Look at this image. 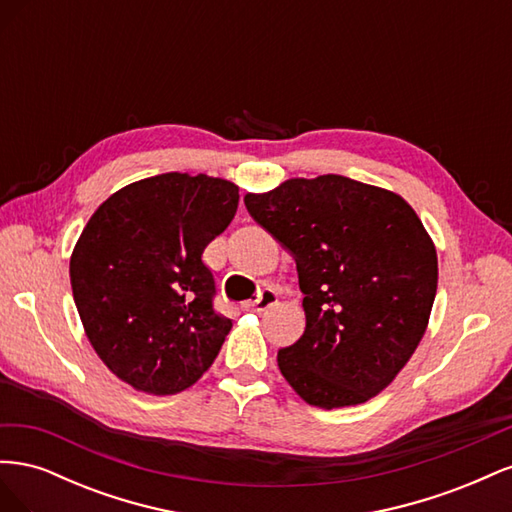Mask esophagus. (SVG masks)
<instances>
[{"label":"esophagus","mask_w":512,"mask_h":512,"mask_svg":"<svg viewBox=\"0 0 512 512\" xmlns=\"http://www.w3.org/2000/svg\"><path fill=\"white\" fill-rule=\"evenodd\" d=\"M273 305H277V292L273 288H265L258 292L256 301L245 305V309H250V312H265V309H269Z\"/></svg>","instance_id":"34e87169"}]
</instances>
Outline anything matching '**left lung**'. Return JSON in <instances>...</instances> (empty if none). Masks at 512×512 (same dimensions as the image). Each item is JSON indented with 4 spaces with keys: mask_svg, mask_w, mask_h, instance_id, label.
I'll list each match as a JSON object with an SVG mask.
<instances>
[{
    "mask_svg": "<svg viewBox=\"0 0 512 512\" xmlns=\"http://www.w3.org/2000/svg\"><path fill=\"white\" fill-rule=\"evenodd\" d=\"M252 218L297 262L305 331L277 352L309 406H359L382 393L427 331L438 254L399 194L342 175L294 177L245 194Z\"/></svg>",
    "mask_w": 512,
    "mask_h": 512,
    "instance_id": "1",
    "label": "left lung"
}]
</instances>
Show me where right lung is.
Returning a JSON list of instances; mask_svg holds the SVG:
<instances>
[{"mask_svg": "<svg viewBox=\"0 0 512 512\" xmlns=\"http://www.w3.org/2000/svg\"><path fill=\"white\" fill-rule=\"evenodd\" d=\"M239 205L232 181L164 173L134 181L91 215L70 256L89 344L147 395H177L213 365L232 322L213 309L205 247Z\"/></svg>", "mask_w": 512, "mask_h": 512, "instance_id": "right-lung-1", "label": "right lung"}]
</instances>
